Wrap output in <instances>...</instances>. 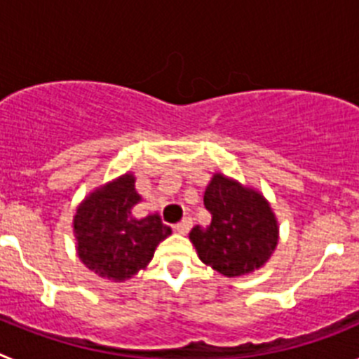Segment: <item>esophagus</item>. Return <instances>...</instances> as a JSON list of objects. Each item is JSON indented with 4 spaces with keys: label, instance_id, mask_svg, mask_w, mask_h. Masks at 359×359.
Instances as JSON below:
<instances>
[{
    "label": "esophagus",
    "instance_id": "esophagus-1",
    "mask_svg": "<svg viewBox=\"0 0 359 359\" xmlns=\"http://www.w3.org/2000/svg\"><path fill=\"white\" fill-rule=\"evenodd\" d=\"M190 228H192V221H190V219H183V221H180V223L176 224V231L177 233H182V236H187L190 231Z\"/></svg>",
    "mask_w": 359,
    "mask_h": 359
}]
</instances>
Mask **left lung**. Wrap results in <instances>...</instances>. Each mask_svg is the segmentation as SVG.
<instances>
[{
    "instance_id": "left-lung-1",
    "label": "left lung",
    "mask_w": 359,
    "mask_h": 359,
    "mask_svg": "<svg viewBox=\"0 0 359 359\" xmlns=\"http://www.w3.org/2000/svg\"><path fill=\"white\" fill-rule=\"evenodd\" d=\"M203 201L212 214L210 224H198L189 233L203 264L228 278L264 268L278 244V221L262 192L214 172Z\"/></svg>"
}]
</instances>
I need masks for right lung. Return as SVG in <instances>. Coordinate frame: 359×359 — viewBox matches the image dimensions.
Masks as SVG:
<instances>
[{
  "mask_svg": "<svg viewBox=\"0 0 359 359\" xmlns=\"http://www.w3.org/2000/svg\"><path fill=\"white\" fill-rule=\"evenodd\" d=\"M133 172L97 187L79 203L73 237L79 259L104 280L123 282L145 269L158 244L172 233L158 212L135 214L142 196Z\"/></svg>",
  "mask_w": 359,
  "mask_h": 359,
  "instance_id": "1",
  "label": "right lung"
}]
</instances>
